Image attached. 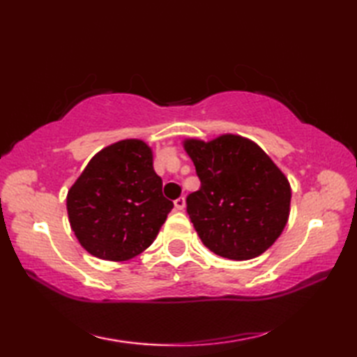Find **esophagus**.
Masks as SVG:
<instances>
[{
  "label": "esophagus",
  "mask_w": 357,
  "mask_h": 357,
  "mask_svg": "<svg viewBox=\"0 0 357 357\" xmlns=\"http://www.w3.org/2000/svg\"><path fill=\"white\" fill-rule=\"evenodd\" d=\"M174 208H176V210H184L185 208V198H184V196H179L178 199H174Z\"/></svg>",
  "instance_id": "esophagus-1"
}]
</instances>
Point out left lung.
Wrapping results in <instances>:
<instances>
[{
  "instance_id": "8db88e82",
  "label": "left lung",
  "mask_w": 357,
  "mask_h": 357,
  "mask_svg": "<svg viewBox=\"0 0 357 357\" xmlns=\"http://www.w3.org/2000/svg\"><path fill=\"white\" fill-rule=\"evenodd\" d=\"M201 188L187 196V213L204 245L233 261L262 255L290 215L285 174L256 142L238 135L185 139Z\"/></svg>"
}]
</instances>
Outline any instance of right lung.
I'll list each match as a JSON object with an SVG mask.
<instances>
[{"label": "right lung", "mask_w": 357, "mask_h": 357, "mask_svg": "<svg viewBox=\"0 0 357 357\" xmlns=\"http://www.w3.org/2000/svg\"><path fill=\"white\" fill-rule=\"evenodd\" d=\"M173 202L164 198L153 153L124 139L90 159L69 193L67 213L79 244L105 261H128L151 245Z\"/></svg>", "instance_id": "right-lung-1"}]
</instances>
